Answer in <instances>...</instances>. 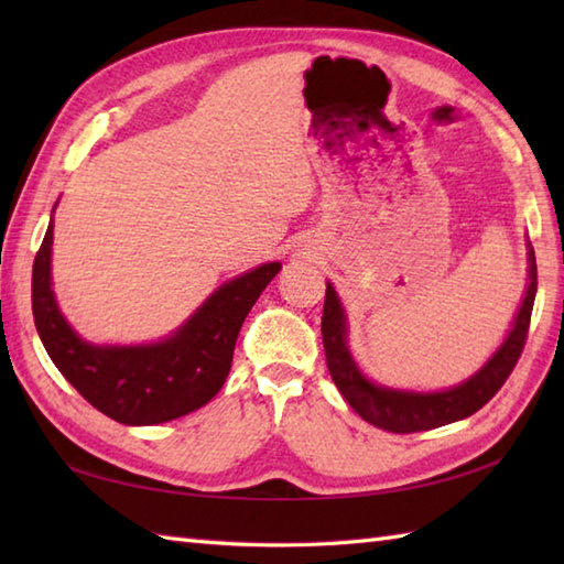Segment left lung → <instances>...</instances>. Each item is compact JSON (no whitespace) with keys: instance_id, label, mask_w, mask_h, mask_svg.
<instances>
[{"instance_id":"1","label":"left lung","mask_w":564,"mask_h":564,"mask_svg":"<svg viewBox=\"0 0 564 564\" xmlns=\"http://www.w3.org/2000/svg\"><path fill=\"white\" fill-rule=\"evenodd\" d=\"M529 291H525L517 322H513V329L509 332L507 341L501 344V349L492 356V361H489L480 373H475L470 380L463 382V386L446 392L426 394L378 388L361 376V370L356 368L349 349H346V322L339 297L327 283L325 310H322V344H325L327 368L334 386L339 388V392L358 412V416L382 431H392V434H416V431H429L443 424L458 422V419H465L475 414L477 410H482L511 376L513 366H517L521 358L525 337H529L538 289L533 249L529 251Z\"/></svg>"}]
</instances>
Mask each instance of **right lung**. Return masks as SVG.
Returning a JSON list of instances; mask_svg holds the SVG:
<instances>
[{"mask_svg":"<svg viewBox=\"0 0 564 564\" xmlns=\"http://www.w3.org/2000/svg\"><path fill=\"white\" fill-rule=\"evenodd\" d=\"M53 225L33 261L35 329L84 400L128 426L172 422L210 402L230 373L239 327L281 263H263L215 291L174 337L152 346H91L59 315L51 291Z\"/></svg>","mask_w":564,"mask_h":564,"instance_id":"1","label":"right lung"}]
</instances>
